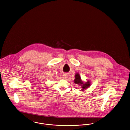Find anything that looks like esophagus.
Returning a JSON list of instances; mask_svg holds the SVG:
<instances>
[{"label": "esophagus", "mask_w": 130, "mask_h": 130, "mask_svg": "<svg viewBox=\"0 0 130 130\" xmlns=\"http://www.w3.org/2000/svg\"><path fill=\"white\" fill-rule=\"evenodd\" d=\"M68 78V75L67 73H64L62 75V78L64 79H67Z\"/></svg>", "instance_id": "esophagus-1"}]
</instances>
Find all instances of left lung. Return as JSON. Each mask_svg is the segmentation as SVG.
I'll return each instance as SVG.
<instances>
[{
    "mask_svg": "<svg viewBox=\"0 0 130 130\" xmlns=\"http://www.w3.org/2000/svg\"><path fill=\"white\" fill-rule=\"evenodd\" d=\"M75 79L74 82V83L77 85H79L82 86V90H86L87 89L90 85V83L89 80L87 81V83H84V82L82 80L79 74L76 73L75 74Z\"/></svg>",
    "mask_w": 130,
    "mask_h": 130,
    "instance_id": "obj_1",
    "label": "left lung"
}]
</instances>
